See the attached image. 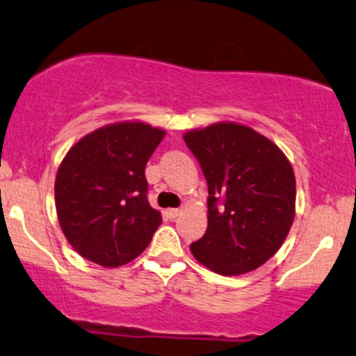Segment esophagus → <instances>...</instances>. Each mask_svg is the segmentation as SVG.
Returning a JSON list of instances; mask_svg holds the SVG:
<instances>
[{
    "label": "esophagus",
    "mask_w": 356,
    "mask_h": 356,
    "mask_svg": "<svg viewBox=\"0 0 356 356\" xmlns=\"http://www.w3.org/2000/svg\"><path fill=\"white\" fill-rule=\"evenodd\" d=\"M179 213H181V210L179 209H168L166 210V216L170 217V219H177Z\"/></svg>",
    "instance_id": "esophagus-1"
}]
</instances>
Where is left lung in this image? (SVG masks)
<instances>
[{"label": "left lung", "mask_w": 356, "mask_h": 356, "mask_svg": "<svg viewBox=\"0 0 356 356\" xmlns=\"http://www.w3.org/2000/svg\"><path fill=\"white\" fill-rule=\"evenodd\" d=\"M207 179V231L190 244L220 275L256 270L280 250L296 213V177L284 152L253 129L213 124L183 136Z\"/></svg>", "instance_id": "1"}]
</instances>
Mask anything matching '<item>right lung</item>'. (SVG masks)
<instances>
[{
  "instance_id": "1",
  "label": "right lung",
  "mask_w": 356,
  "mask_h": 356,
  "mask_svg": "<svg viewBox=\"0 0 356 356\" xmlns=\"http://www.w3.org/2000/svg\"><path fill=\"white\" fill-rule=\"evenodd\" d=\"M164 131L122 122L70 149L56 178L60 229L79 254L113 268L137 258L161 224L149 205L146 164Z\"/></svg>"
}]
</instances>
